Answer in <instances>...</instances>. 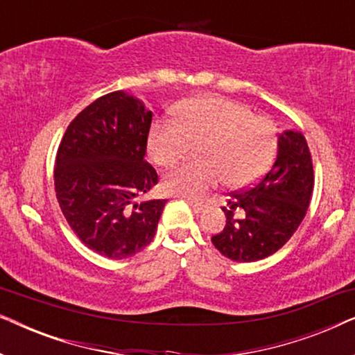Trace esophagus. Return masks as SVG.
<instances>
[{
  "label": "esophagus",
  "instance_id": "34e87169",
  "mask_svg": "<svg viewBox=\"0 0 355 355\" xmlns=\"http://www.w3.org/2000/svg\"><path fill=\"white\" fill-rule=\"evenodd\" d=\"M187 203H189V205L192 207V210L196 211L197 215H198V213H202V211H203V208H205V207L202 205V203H198V202H193V200H191V198H187Z\"/></svg>",
  "mask_w": 355,
  "mask_h": 355
}]
</instances>
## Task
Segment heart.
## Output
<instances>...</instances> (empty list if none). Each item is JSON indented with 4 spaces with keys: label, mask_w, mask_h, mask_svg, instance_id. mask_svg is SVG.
<instances>
[{
    "label": "heart",
    "mask_w": 355,
    "mask_h": 355,
    "mask_svg": "<svg viewBox=\"0 0 355 355\" xmlns=\"http://www.w3.org/2000/svg\"><path fill=\"white\" fill-rule=\"evenodd\" d=\"M176 123L155 124L148 134V153L162 168L181 162L191 145H198L200 163L182 164L163 179L164 191L198 198L223 179L230 187L255 182L273 159L276 130L270 119L254 116L239 101L202 95L174 110Z\"/></svg>",
    "instance_id": "1"
}]
</instances>
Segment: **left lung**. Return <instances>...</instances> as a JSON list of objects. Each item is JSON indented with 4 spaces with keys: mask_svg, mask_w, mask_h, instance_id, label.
<instances>
[{
    "mask_svg": "<svg viewBox=\"0 0 355 355\" xmlns=\"http://www.w3.org/2000/svg\"><path fill=\"white\" fill-rule=\"evenodd\" d=\"M313 191L312 158L297 130L278 135V153L270 171L255 186L232 193L223 208L226 226L211 242L234 261H257L273 255L288 242L307 213ZM236 207L246 215L234 218Z\"/></svg>",
    "mask_w": 355,
    "mask_h": 355,
    "instance_id": "left-lung-1",
    "label": "left lung"
}]
</instances>
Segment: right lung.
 Returning <instances> with one entry per match:
<instances>
[{"instance_id":"add662e5","label":"right lung","mask_w":355,"mask_h":355,"mask_svg":"<svg viewBox=\"0 0 355 355\" xmlns=\"http://www.w3.org/2000/svg\"><path fill=\"white\" fill-rule=\"evenodd\" d=\"M152 111L124 90L100 96L67 128L55 189L72 231L96 254L123 260L155 237L168 200L139 202L158 182L145 162Z\"/></svg>"}]
</instances>
